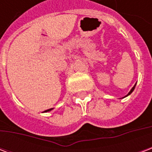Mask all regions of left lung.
Segmentation results:
<instances>
[{"label": "left lung", "mask_w": 152, "mask_h": 152, "mask_svg": "<svg viewBox=\"0 0 152 152\" xmlns=\"http://www.w3.org/2000/svg\"><path fill=\"white\" fill-rule=\"evenodd\" d=\"M135 86H136V84H135V85H134V87H133V88H132V89H131V90H130V91H129V94H128L127 95L125 96V97H127V96H129V94H130L131 93H132V92H133V91H134V89H135ZM125 97H124V98H125Z\"/></svg>", "instance_id": "1"}]
</instances>
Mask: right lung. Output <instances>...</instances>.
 Segmentation results:
<instances>
[{
  "label": "right lung",
  "instance_id": "obj_1",
  "mask_svg": "<svg viewBox=\"0 0 152 152\" xmlns=\"http://www.w3.org/2000/svg\"><path fill=\"white\" fill-rule=\"evenodd\" d=\"M51 110H53V108H50V109H48V110H46V111H45V112H50V111H51Z\"/></svg>",
  "mask_w": 152,
  "mask_h": 152
}]
</instances>
